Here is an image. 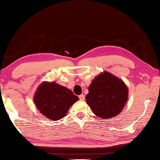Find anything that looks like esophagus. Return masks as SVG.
Returning <instances> with one entry per match:
<instances>
[{
  "instance_id": "esophagus-1",
  "label": "esophagus",
  "mask_w": 160,
  "mask_h": 160,
  "mask_svg": "<svg viewBox=\"0 0 160 160\" xmlns=\"http://www.w3.org/2000/svg\"><path fill=\"white\" fill-rule=\"evenodd\" d=\"M79 99L80 100H82V101L85 100V95H84V94H80V95H79Z\"/></svg>"
}]
</instances>
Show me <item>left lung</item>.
Here are the masks:
<instances>
[{
    "instance_id": "left-lung-1",
    "label": "left lung",
    "mask_w": 160,
    "mask_h": 160,
    "mask_svg": "<svg viewBox=\"0 0 160 160\" xmlns=\"http://www.w3.org/2000/svg\"><path fill=\"white\" fill-rule=\"evenodd\" d=\"M86 102L94 114L102 118L114 117L125 107L128 90L123 80L108 72H102L89 86Z\"/></svg>"
}]
</instances>
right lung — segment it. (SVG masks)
Masks as SVG:
<instances>
[{"instance_id":"add662e5","label":"right lung","mask_w":160,"mask_h":160,"mask_svg":"<svg viewBox=\"0 0 160 160\" xmlns=\"http://www.w3.org/2000/svg\"><path fill=\"white\" fill-rule=\"evenodd\" d=\"M78 99L71 90L54 82H42L34 96L37 109L51 120L64 117L69 108Z\"/></svg>"}]
</instances>
